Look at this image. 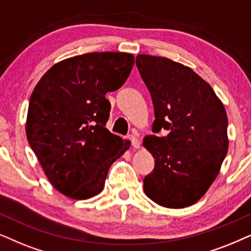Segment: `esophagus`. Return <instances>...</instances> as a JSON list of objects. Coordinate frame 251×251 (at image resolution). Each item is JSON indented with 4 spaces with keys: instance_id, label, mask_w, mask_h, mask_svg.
Returning <instances> with one entry per match:
<instances>
[{
    "instance_id": "1",
    "label": "esophagus",
    "mask_w": 251,
    "mask_h": 251,
    "mask_svg": "<svg viewBox=\"0 0 251 251\" xmlns=\"http://www.w3.org/2000/svg\"><path fill=\"white\" fill-rule=\"evenodd\" d=\"M128 139H129V141H131L132 146L134 147V148H139V147H140V140L136 138L135 135H133V134L128 135Z\"/></svg>"
}]
</instances>
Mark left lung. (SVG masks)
I'll use <instances>...</instances> for the list:
<instances>
[{
  "instance_id": "obj_1",
  "label": "left lung",
  "mask_w": 251,
  "mask_h": 251,
  "mask_svg": "<svg viewBox=\"0 0 251 251\" xmlns=\"http://www.w3.org/2000/svg\"><path fill=\"white\" fill-rule=\"evenodd\" d=\"M135 63L152 100V132H169L145 139L155 168L143 179V189L158 205L186 208L204 195L226 157L225 108L188 66L150 55H138Z\"/></svg>"
}]
</instances>
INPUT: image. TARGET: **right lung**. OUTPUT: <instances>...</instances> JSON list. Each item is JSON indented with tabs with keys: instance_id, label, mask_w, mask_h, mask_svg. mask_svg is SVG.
<instances>
[{
	"instance_id": "add662e5",
	"label": "right lung",
	"mask_w": 251,
	"mask_h": 251,
	"mask_svg": "<svg viewBox=\"0 0 251 251\" xmlns=\"http://www.w3.org/2000/svg\"><path fill=\"white\" fill-rule=\"evenodd\" d=\"M134 56L89 52L51 66L28 103L26 135L47 178L69 198L86 200L104 187L109 168L129 147L105 127L108 92L128 78Z\"/></svg>"
}]
</instances>
